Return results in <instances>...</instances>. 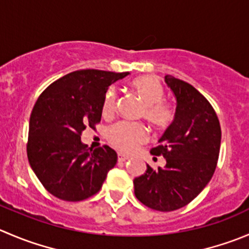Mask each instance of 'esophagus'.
Wrapping results in <instances>:
<instances>
[{"instance_id": "esophagus-1", "label": "esophagus", "mask_w": 249, "mask_h": 249, "mask_svg": "<svg viewBox=\"0 0 249 249\" xmlns=\"http://www.w3.org/2000/svg\"><path fill=\"white\" fill-rule=\"evenodd\" d=\"M126 159H129V156H125V154H123V153H118V160L125 161Z\"/></svg>"}]
</instances>
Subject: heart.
<instances>
[{
	"mask_svg": "<svg viewBox=\"0 0 249 249\" xmlns=\"http://www.w3.org/2000/svg\"><path fill=\"white\" fill-rule=\"evenodd\" d=\"M132 89L139 95L144 107L142 115L156 129H166L175 120V108L164 101V89L158 80L151 76H141L131 83ZM117 105V91L110 88L106 92L102 112L112 115ZM107 140L113 147L122 152H131L147 140V130L141 123L119 122L107 130Z\"/></svg>",
	"mask_w": 249,
	"mask_h": 249,
	"instance_id": "1",
	"label": "heart"
}]
</instances>
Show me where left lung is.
Masks as SVG:
<instances>
[{
  "label": "left lung",
  "mask_w": 249,
  "mask_h": 249,
  "mask_svg": "<svg viewBox=\"0 0 249 249\" xmlns=\"http://www.w3.org/2000/svg\"><path fill=\"white\" fill-rule=\"evenodd\" d=\"M176 98L175 120L151 149L163 156L164 168L135 178V196L148 208L171 212L194 201L211 181L219 158L221 129L206 97L186 81L165 75Z\"/></svg>",
  "instance_id": "1"
}]
</instances>
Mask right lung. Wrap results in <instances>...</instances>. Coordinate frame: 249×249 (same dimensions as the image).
I'll list each match as a JSON object with an SVG mask.
<instances>
[{"instance_id": "1", "label": "right lung", "mask_w": 249, "mask_h": 249, "mask_svg": "<svg viewBox=\"0 0 249 249\" xmlns=\"http://www.w3.org/2000/svg\"><path fill=\"white\" fill-rule=\"evenodd\" d=\"M129 73L84 69L64 75L40 95L29 122L26 152L31 169L54 197L79 202L97 194L117 152L81 142L86 127L101 122L108 88Z\"/></svg>"}]
</instances>
